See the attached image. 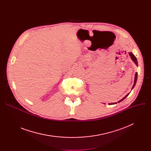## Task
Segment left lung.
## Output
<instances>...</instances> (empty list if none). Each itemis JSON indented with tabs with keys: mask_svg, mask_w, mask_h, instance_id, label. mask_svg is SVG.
Here are the masks:
<instances>
[{
	"mask_svg": "<svg viewBox=\"0 0 151 151\" xmlns=\"http://www.w3.org/2000/svg\"><path fill=\"white\" fill-rule=\"evenodd\" d=\"M129 55H130V57L132 58V60L135 63V64H136V65H137V59H136V57L134 55V54H133V53H132L131 52H129ZM137 73H136V75H135V78H134V85H133V88L134 87V86H135V84H136V81H137ZM128 94H127L122 99H121V100H119L118 102H121V101H122L124 99H125L128 96ZM116 103H109V104H116Z\"/></svg>",
	"mask_w": 151,
	"mask_h": 151,
	"instance_id": "left-lung-1",
	"label": "left lung"
}]
</instances>
